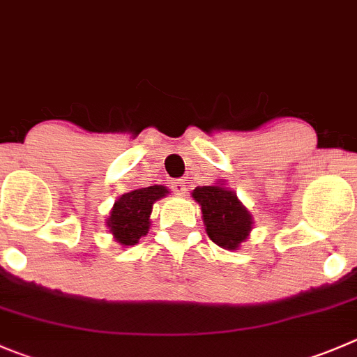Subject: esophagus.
Instances as JSON below:
<instances>
[{
  "label": "esophagus",
  "instance_id": "1",
  "mask_svg": "<svg viewBox=\"0 0 357 357\" xmlns=\"http://www.w3.org/2000/svg\"><path fill=\"white\" fill-rule=\"evenodd\" d=\"M169 188H172V191L175 192L176 196H185V192H188V188H185V182H182V181L173 182V184L169 185Z\"/></svg>",
  "mask_w": 357,
  "mask_h": 357
}]
</instances>
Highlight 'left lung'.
Wrapping results in <instances>:
<instances>
[{"label":"left lung","mask_w":357,"mask_h":357,"mask_svg":"<svg viewBox=\"0 0 357 357\" xmlns=\"http://www.w3.org/2000/svg\"><path fill=\"white\" fill-rule=\"evenodd\" d=\"M191 195L202 206V219L208 238L226 250H238L252 231L254 219L236 192L220 181L196 188Z\"/></svg>","instance_id":"left-lung-1"}]
</instances>
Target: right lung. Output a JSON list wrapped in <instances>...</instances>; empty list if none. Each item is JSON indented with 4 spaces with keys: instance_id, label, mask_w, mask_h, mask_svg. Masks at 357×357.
Masks as SVG:
<instances>
[{
    "instance_id": "add662e5",
    "label": "right lung",
    "mask_w": 357,
    "mask_h": 357,
    "mask_svg": "<svg viewBox=\"0 0 357 357\" xmlns=\"http://www.w3.org/2000/svg\"><path fill=\"white\" fill-rule=\"evenodd\" d=\"M168 192L165 185H151L122 195L107 217V227L115 242L122 247L137 245L151 229L152 206Z\"/></svg>"
}]
</instances>
